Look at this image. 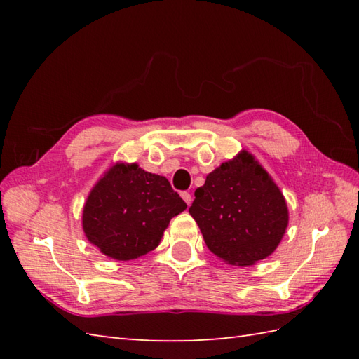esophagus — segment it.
I'll return each mask as SVG.
<instances>
[{
  "label": "esophagus",
  "instance_id": "obj_1",
  "mask_svg": "<svg viewBox=\"0 0 359 359\" xmlns=\"http://www.w3.org/2000/svg\"><path fill=\"white\" fill-rule=\"evenodd\" d=\"M182 199L185 201V203L188 205V207H189V205H191V202H193V197H191V194L187 193V191L182 193Z\"/></svg>",
  "mask_w": 359,
  "mask_h": 359
}]
</instances>
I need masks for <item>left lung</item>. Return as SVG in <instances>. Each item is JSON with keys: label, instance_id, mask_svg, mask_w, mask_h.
Instances as JSON below:
<instances>
[{"label": "left lung", "instance_id": "8db88e82", "mask_svg": "<svg viewBox=\"0 0 359 359\" xmlns=\"http://www.w3.org/2000/svg\"><path fill=\"white\" fill-rule=\"evenodd\" d=\"M189 215L211 253L248 266L278 248L288 225L285 197L251 152L242 149L207 175Z\"/></svg>", "mask_w": 359, "mask_h": 359}]
</instances>
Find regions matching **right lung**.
Instances as JSON below:
<instances>
[{
    "label": "right lung",
    "instance_id": "right-lung-1",
    "mask_svg": "<svg viewBox=\"0 0 359 359\" xmlns=\"http://www.w3.org/2000/svg\"><path fill=\"white\" fill-rule=\"evenodd\" d=\"M187 203L163 175L117 162L90 189L81 225L88 241L116 261H131L158 247L170 220Z\"/></svg>",
    "mask_w": 359,
    "mask_h": 359
}]
</instances>
